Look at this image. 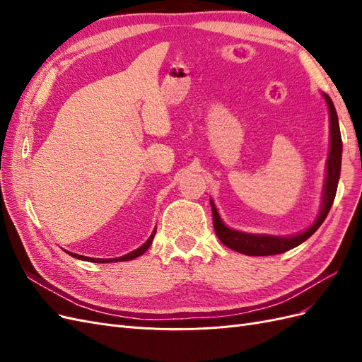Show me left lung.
Instances as JSON below:
<instances>
[{"mask_svg":"<svg viewBox=\"0 0 362 362\" xmlns=\"http://www.w3.org/2000/svg\"><path fill=\"white\" fill-rule=\"evenodd\" d=\"M325 100L327 103V108H329V117H331V151L329 157H327V172H326V184H325V193H323V205L319 217L314 222L313 226H310L302 234L293 235V237H275V235H254L234 231L225 226L218 217V213L211 201V210H213V225L214 231L221 242L240 254L250 255V257H266V255H276L287 252L296 246L303 243L306 238H310L319 226L325 222V218L329 213L331 206L335 199V193L338 187L339 172H341V149L343 141L341 134H339V125H338V116L335 112L334 103L331 98L325 93Z\"/></svg>","mask_w":362,"mask_h":362,"instance_id":"1","label":"left lung"}]
</instances>
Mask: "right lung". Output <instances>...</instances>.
Here are the masks:
<instances>
[{
	"label": "right lung",
	"mask_w": 362,
	"mask_h": 362,
	"mask_svg": "<svg viewBox=\"0 0 362 362\" xmlns=\"http://www.w3.org/2000/svg\"><path fill=\"white\" fill-rule=\"evenodd\" d=\"M154 235H156V229H154V233L151 234V237L146 240V243H144L141 245L139 249H136V250H133L131 252V254H127V255H124V257H119V258H113V259H103V258H89V257H83V255H78V254H71L72 257H75V258H78V259H84V261H90V262H112V261H128V259H133V258H137V257H140V255H144L145 252L148 250V247L151 246V243H152V240H154Z\"/></svg>",
	"instance_id": "right-lung-1"
}]
</instances>
